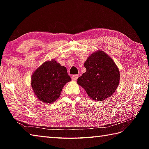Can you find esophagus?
<instances>
[{"mask_svg": "<svg viewBox=\"0 0 149 149\" xmlns=\"http://www.w3.org/2000/svg\"><path fill=\"white\" fill-rule=\"evenodd\" d=\"M78 77H79V75H73L72 76V79L74 80V81L77 80Z\"/></svg>", "mask_w": 149, "mask_h": 149, "instance_id": "esophagus-1", "label": "esophagus"}]
</instances>
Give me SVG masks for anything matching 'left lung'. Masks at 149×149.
Returning <instances> with one entry per match:
<instances>
[{"label":"left lung","mask_w":149,"mask_h":149,"mask_svg":"<svg viewBox=\"0 0 149 149\" xmlns=\"http://www.w3.org/2000/svg\"><path fill=\"white\" fill-rule=\"evenodd\" d=\"M86 72L77 79L87 95L95 100L108 99L114 94L120 81V71L115 62L102 50L93 52L86 60Z\"/></svg>","instance_id":"left-lung-1"}]
</instances>
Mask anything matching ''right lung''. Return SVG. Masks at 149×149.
<instances>
[{"label": "right lung", "instance_id": "1", "mask_svg": "<svg viewBox=\"0 0 149 149\" xmlns=\"http://www.w3.org/2000/svg\"><path fill=\"white\" fill-rule=\"evenodd\" d=\"M70 81L66 68L52 59L35 70L31 84L37 99L45 103H52L58 99L63 87Z\"/></svg>", "mask_w": 149, "mask_h": 149}]
</instances>
